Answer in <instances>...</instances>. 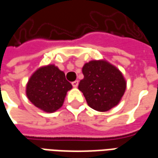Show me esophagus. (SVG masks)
Masks as SVG:
<instances>
[{"instance_id": "1", "label": "esophagus", "mask_w": 158, "mask_h": 158, "mask_svg": "<svg viewBox=\"0 0 158 158\" xmlns=\"http://www.w3.org/2000/svg\"><path fill=\"white\" fill-rule=\"evenodd\" d=\"M78 85H79V81H78V80H75V81L72 82V85L73 86V87H77Z\"/></svg>"}]
</instances>
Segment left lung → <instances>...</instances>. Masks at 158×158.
<instances>
[{
	"mask_svg": "<svg viewBox=\"0 0 158 158\" xmlns=\"http://www.w3.org/2000/svg\"><path fill=\"white\" fill-rule=\"evenodd\" d=\"M79 89L91 108L106 112L118 105L126 89L122 73L106 61H90L82 69Z\"/></svg>",
	"mask_w": 158,
	"mask_h": 158,
	"instance_id": "obj_1",
	"label": "left lung"
}]
</instances>
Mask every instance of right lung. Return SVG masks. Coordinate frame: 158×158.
I'll use <instances>...</instances> for the list:
<instances>
[{"instance_id": "1", "label": "right lung", "mask_w": 158, "mask_h": 158, "mask_svg": "<svg viewBox=\"0 0 158 158\" xmlns=\"http://www.w3.org/2000/svg\"><path fill=\"white\" fill-rule=\"evenodd\" d=\"M71 89L65 73L54 65H48L34 73L27 84L26 94L35 106L53 113L62 106L67 91Z\"/></svg>"}]
</instances>
